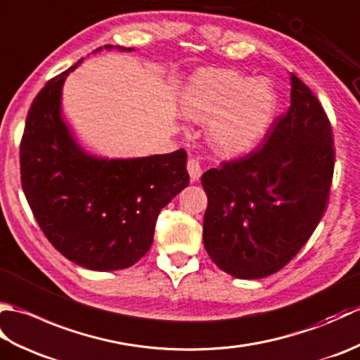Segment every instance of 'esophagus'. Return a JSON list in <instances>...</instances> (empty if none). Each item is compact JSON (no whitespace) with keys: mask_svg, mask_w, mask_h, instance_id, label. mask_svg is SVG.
<instances>
[{"mask_svg":"<svg viewBox=\"0 0 360 360\" xmlns=\"http://www.w3.org/2000/svg\"><path fill=\"white\" fill-rule=\"evenodd\" d=\"M187 172H188L190 179H192V181L200 179L201 174H202V168H201L200 160H198L196 158H188V160H187Z\"/></svg>","mask_w":360,"mask_h":360,"instance_id":"obj_1","label":"esophagus"}]
</instances>
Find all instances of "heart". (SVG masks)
Returning <instances> with one entry per match:
<instances>
[{
  "instance_id": "obj_1",
  "label": "heart",
  "mask_w": 360,
  "mask_h": 360,
  "mask_svg": "<svg viewBox=\"0 0 360 360\" xmlns=\"http://www.w3.org/2000/svg\"><path fill=\"white\" fill-rule=\"evenodd\" d=\"M182 110L193 120H212L218 147L236 155L262 141L269 128L275 93L266 80L235 71H207L195 77L182 97Z\"/></svg>"
}]
</instances>
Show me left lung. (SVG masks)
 Returning a JSON list of instances; mask_svg holds the SVG:
<instances>
[{"instance_id":"obj_1","label":"left lung","mask_w":360,"mask_h":360,"mask_svg":"<svg viewBox=\"0 0 360 360\" xmlns=\"http://www.w3.org/2000/svg\"><path fill=\"white\" fill-rule=\"evenodd\" d=\"M334 173L333 129L312 91L290 72V105L243 158L201 178L204 248L236 278L285 267L323 217Z\"/></svg>"}]
</instances>
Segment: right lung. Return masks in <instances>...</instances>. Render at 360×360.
Wrapping results in <instances>:
<instances>
[{
	"mask_svg": "<svg viewBox=\"0 0 360 360\" xmlns=\"http://www.w3.org/2000/svg\"><path fill=\"white\" fill-rule=\"evenodd\" d=\"M80 62L46 83L30 105L20 143L21 186L60 254L86 269H125L150 250L159 212L188 186L187 153L86 155L60 112L63 82Z\"/></svg>",
	"mask_w": 360,
	"mask_h": 360,
	"instance_id": "right-lung-1",
	"label": "right lung"
}]
</instances>
